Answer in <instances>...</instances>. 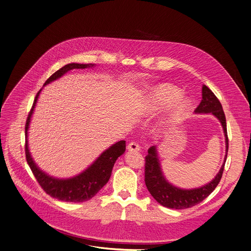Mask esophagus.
<instances>
[{
    "label": "esophagus",
    "mask_w": 251,
    "mask_h": 251,
    "mask_svg": "<svg viewBox=\"0 0 251 251\" xmlns=\"http://www.w3.org/2000/svg\"><path fill=\"white\" fill-rule=\"evenodd\" d=\"M128 151H139L140 150V146L137 142H131L127 146Z\"/></svg>",
    "instance_id": "esophagus-1"
}]
</instances>
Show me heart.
I'll use <instances>...</instances> for the list:
<instances>
[{
	"label": "heart",
	"mask_w": 251,
	"mask_h": 251,
	"mask_svg": "<svg viewBox=\"0 0 251 251\" xmlns=\"http://www.w3.org/2000/svg\"><path fill=\"white\" fill-rule=\"evenodd\" d=\"M182 92L175 86L163 83L154 86L147 96V106L150 112L158 113L169 107L167 123L175 124L181 121L189 112L191 103L187 98L181 97Z\"/></svg>",
	"instance_id": "b5f03b06"
}]
</instances>
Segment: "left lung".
<instances>
[{
  "label": "left lung",
  "instance_id": "obj_1",
  "mask_svg": "<svg viewBox=\"0 0 251 251\" xmlns=\"http://www.w3.org/2000/svg\"><path fill=\"white\" fill-rule=\"evenodd\" d=\"M201 93L202 99L196 108L195 112L211 113L213 116H216L220 120L226 136V155L225 157V162L220 172L211 182L198 189L184 190L173 186L166 180L161 169L157 148L156 146L150 147L148 150V155L145 157V184L151 196L160 204L169 208L184 209L200 203L217 188L223 176L228 151V137L226 130V115L220 100L207 86H202Z\"/></svg>",
  "mask_w": 251,
  "mask_h": 251
}]
</instances>
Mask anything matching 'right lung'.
<instances>
[{
	"instance_id": "obj_1",
	"label": "right lung",
	"mask_w": 251,
	"mask_h": 251,
	"mask_svg": "<svg viewBox=\"0 0 251 251\" xmlns=\"http://www.w3.org/2000/svg\"><path fill=\"white\" fill-rule=\"evenodd\" d=\"M95 64L87 63H68L58 69L55 73L45 82V85L50 83L51 81L59 78L67 71L71 69L77 68H88L93 67ZM42 89L37 93L32 104L31 109L28 113L26 123H25V159L26 162L37 178L38 183L43 188V190L50 195V197L57 199L62 201H70V202H82L92 199L106 184L109 181L113 166L121 155L124 154L126 149V142L124 140L115 143L114 145L105 150L96 161L88 167L84 172L70 178H55L53 176H49L45 172H43L35 164L30 156L28 146H27V130L30 122L31 114L33 113V108L35 103L38 101L39 95Z\"/></svg>"
}]
</instances>
